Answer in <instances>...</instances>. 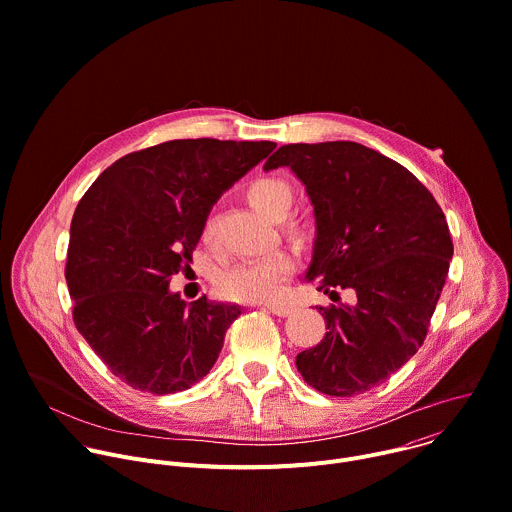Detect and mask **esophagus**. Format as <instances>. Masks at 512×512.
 I'll use <instances>...</instances> for the list:
<instances>
[{"label": "esophagus", "mask_w": 512, "mask_h": 512, "mask_svg": "<svg viewBox=\"0 0 512 512\" xmlns=\"http://www.w3.org/2000/svg\"><path fill=\"white\" fill-rule=\"evenodd\" d=\"M267 311H271L273 315H279V317H287L291 311H293V305L291 303H267L265 305Z\"/></svg>", "instance_id": "esophagus-1"}]
</instances>
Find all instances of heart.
Instances as JSON below:
<instances>
[{"mask_svg":"<svg viewBox=\"0 0 512 512\" xmlns=\"http://www.w3.org/2000/svg\"><path fill=\"white\" fill-rule=\"evenodd\" d=\"M245 197L257 213L273 221L283 219L293 201L291 187L277 177L255 179L253 183H249ZM291 233L301 235V227L291 225ZM201 239L205 245L213 243L215 239L213 221L205 223ZM293 267H295L293 257L287 251H281V249L271 251L265 257L243 261L233 269L225 271L219 279V289L225 297L235 301H247V303L267 301L281 291L283 283L293 273Z\"/></svg>","mask_w":512,"mask_h":512,"instance_id":"obj_1","label":"heart"}]
</instances>
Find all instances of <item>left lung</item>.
I'll return each mask as SVG.
<instances>
[{
    "instance_id": "8db88e82",
    "label": "left lung",
    "mask_w": 512,
    "mask_h": 512,
    "mask_svg": "<svg viewBox=\"0 0 512 512\" xmlns=\"http://www.w3.org/2000/svg\"><path fill=\"white\" fill-rule=\"evenodd\" d=\"M279 166L313 205L305 281L329 297L354 295L317 307L327 331L295 358L297 370L327 396L368 392L424 344L454 253L446 217L408 168L358 142L285 144L263 170Z\"/></svg>"
}]
</instances>
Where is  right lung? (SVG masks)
<instances>
[{
    "instance_id": "right-lung-1",
    "label": "right lung",
    "mask_w": 512,
    "mask_h": 512,
    "mask_svg": "<svg viewBox=\"0 0 512 512\" xmlns=\"http://www.w3.org/2000/svg\"><path fill=\"white\" fill-rule=\"evenodd\" d=\"M275 142L168 140L110 164L76 207L66 281L74 323L110 372L156 396L215 366L239 305L187 303L170 275L193 263L213 205Z\"/></svg>"
}]
</instances>
